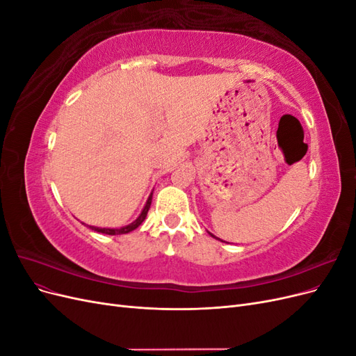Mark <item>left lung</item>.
Listing matches in <instances>:
<instances>
[{
    "instance_id": "1",
    "label": "left lung",
    "mask_w": 356,
    "mask_h": 356,
    "mask_svg": "<svg viewBox=\"0 0 356 356\" xmlns=\"http://www.w3.org/2000/svg\"><path fill=\"white\" fill-rule=\"evenodd\" d=\"M211 236H213V234H211ZM213 238H215V236H213Z\"/></svg>"
}]
</instances>
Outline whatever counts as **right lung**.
I'll list each match as a JSON object with an SVG mask.
<instances>
[{"instance_id": "add662e5", "label": "right lung", "mask_w": 356, "mask_h": 356, "mask_svg": "<svg viewBox=\"0 0 356 356\" xmlns=\"http://www.w3.org/2000/svg\"><path fill=\"white\" fill-rule=\"evenodd\" d=\"M152 199H153V193H152V195H149V197H148V200H147V203H145V207H144L143 212L139 213V217H138L134 222H131L129 225H124V227H120V229H105V227H104V229H101V227H95V225H89V227H90L92 230H95V232L105 233V234H126V233H129V232H132V230H135L136 227H139V225H141L143 221L145 220L147 212H148L149 207H152Z\"/></svg>"}]
</instances>
